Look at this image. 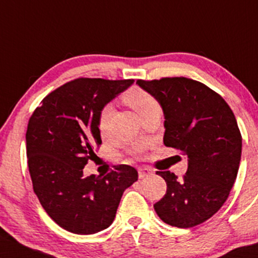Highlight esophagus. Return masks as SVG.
<instances>
[{
	"mask_svg": "<svg viewBox=\"0 0 258 258\" xmlns=\"http://www.w3.org/2000/svg\"><path fill=\"white\" fill-rule=\"evenodd\" d=\"M139 178H145V176L153 175L154 170L150 168V167H141L139 168Z\"/></svg>",
	"mask_w": 258,
	"mask_h": 258,
	"instance_id": "34e87169",
	"label": "esophagus"
}]
</instances>
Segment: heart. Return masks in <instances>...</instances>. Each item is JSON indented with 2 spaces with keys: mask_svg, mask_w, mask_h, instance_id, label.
I'll return each mask as SVG.
<instances>
[{
  "mask_svg": "<svg viewBox=\"0 0 258 258\" xmlns=\"http://www.w3.org/2000/svg\"><path fill=\"white\" fill-rule=\"evenodd\" d=\"M122 99L132 109L137 111L141 119L143 116L148 115L151 111L160 110V104L157 102V99L151 94H149L148 91H145V90L141 88H137V86H133V88L127 90L122 96ZM111 115H113V108H111V105H105L103 109L101 110V113H99L98 130L102 137H105L108 135Z\"/></svg>",
  "mask_w": 258,
  "mask_h": 258,
  "instance_id": "obj_1",
  "label": "heart"
}]
</instances>
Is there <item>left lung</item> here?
<instances>
[{"instance_id":"obj_1","label":"left lung","mask_w":258,"mask_h":258,"mask_svg":"<svg viewBox=\"0 0 258 258\" xmlns=\"http://www.w3.org/2000/svg\"><path fill=\"white\" fill-rule=\"evenodd\" d=\"M137 84L162 107L164 145L187 157L181 180L169 170L156 172L167 192L154 204L155 212L174 227L200 225L223 206L237 178L241 135L233 111L218 92L185 77Z\"/></svg>"}]
</instances>
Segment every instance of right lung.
<instances>
[{
    "label": "right lung",
    "instance_id": "obj_1",
    "mask_svg": "<svg viewBox=\"0 0 258 258\" xmlns=\"http://www.w3.org/2000/svg\"><path fill=\"white\" fill-rule=\"evenodd\" d=\"M133 79L71 80L43 98L31 115L26 154L33 191L60 227L94 234L114 221L123 191L138 180L127 164L107 175L84 176L83 169L102 144L98 116Z\"/></svg>",
    "mask_w": 258,
    "mask_h": 258
}]
</instances>
